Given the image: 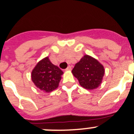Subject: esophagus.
Wrapping results in <instances>:
<instances>
[{
    "instance_id": "34e87169",
    "label": "esophagus",
    "mask_w": 134,
    "mask_h": 134,
    "mask_svg": "<svg viewBox=\"0 0 134 134\" xmlns=\"http://www.w3.org/2000/svg\"><path fill=\"white\" fill-rule=\"evenodd\" d=\"M66 71H71V66H68V67H67V69H66Z\"/></svg>"
}]
</instances>
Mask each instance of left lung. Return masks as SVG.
<instances>
[{"instance_id":"8db88e82","label":"left lung","mask_w":134,"mask_h":134,"mask_svg":"<svg viewBox=\"0 0 134 134\" xmlns=\"http://www.w3.org/2000/svg\"><path fill=\"white\" fill-rule=\"evenodd\" d=\"M104 72V68L99 61L88 55H85L72 70L80 85L88 90L95 89L100 85Z\"/></svg>"}]
</instances>
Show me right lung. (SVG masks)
Wrapping results in <instances>:
<instances>
[{
  "instance_id": "obj_1",
  "label": "right lung",
  "mask_w": 134,
  "mask_h": 134,
  "mask_svg": "<svg viewBox=\"0 0 134 134\" xmlns=\"http://www.w3.org/2000/svg\"><path fill=\"white\" fill-rule=\"evenodd\" d=\"M63 74V71L53 65L48 57H46L35 66L31 77L37 88L45 92H50L58 87Z\"/></svg>"
}]
</instances>
